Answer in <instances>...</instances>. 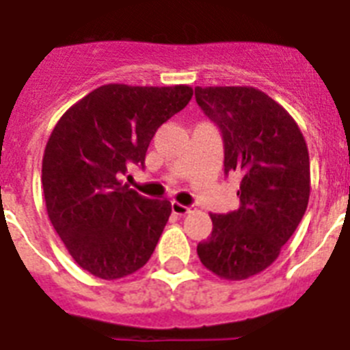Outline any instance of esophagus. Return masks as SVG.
Instances as JSON below:
<instances>
[{"label": "esophagus", "instance_id": "34e87169", "mask_svg": "<svg viewBox=\"0 0 350 350\" xmlns=\"http://www.w3.org/2000/svg\"><path fill=\"white\" fill-rule=\"evenodd\" d=\"M172 213H174L176 216H185V214L192 213V207H189V205H181V203L178 202H172Z\"/></svg>", "mask_w": 350, "mask_h": 350}]
</instances>
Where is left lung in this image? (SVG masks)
Masks as SVG:
<instances>
[{"instance_id":"1","label":"left lung","mask_w":350,"mask_h":350,"mask_svg":"<svg viewBox=\"0 0 350 350\" xmlns=\"http://www.w3.org/2000/svg\"><path fill=\"white\" fill-rule=\"evenodd\" d=\"M194 94L221 131L225 174H241L239 208L211 214L213 232L198 256L216 276L247 280L272 265L307 211V143L293 116L254 87H196Z\"/></svg>"}]
</instances>
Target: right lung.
Masks as SVG:
<instances>
[{
  "mask_svg": "<svg viewBox=\"0 0 350 350\" xmlns=\"http://www.w3.org/2000/svg\"><path fill=\"white\" fill-rule=\"evenodd\" d=\"M192 98L189 85L109 83L74 103L46 142L41 183L52 227L81 269L101 280L134 274L169 221V200L120 181L143 165L156 131Z\"/></svg>",
  "mask_w": 350,
  "mask_h": 350,
  "instance_id": "obj_1",
  "label": "right lung"
}]
</instances>
